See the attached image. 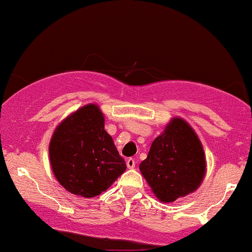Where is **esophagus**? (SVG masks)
Listing matches in <instances>:
<instances>
[{"mask_svg": "<svg viewBox=\"0 0 252 252\" xmlns=\"http://www.w3.org/2000/svg\"><path fill=\"white\" fill-rule=\"evenodd\" d=\"M135 164H136L135 158H128V160H126V167H128L129 169L135 168Z\"/></svg>", "mask_w": 252, "mask_h": 252, "instance_id": "34e87169", "label": "esophagus"}]
</instances>
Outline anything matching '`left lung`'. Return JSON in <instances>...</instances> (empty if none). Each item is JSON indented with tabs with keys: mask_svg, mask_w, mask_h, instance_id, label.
<instances>
[{
	"mask_svg": "<svg viewBox=\"0 0 252 252\" xmlns=\"http://www.w3.org/2000/svg\"><path fill=\"white\" fill-rule=\"evenodd\" d=\"M140 170L162 202L195 192L206 174V156L194 129L184 118L173 117L153 141Z\"/></svg>",
	"mask_w": 252,
	"mask_h": 252,
	"instance_id": "8db88e82",
	"label": "left lung"
}]
</instances>
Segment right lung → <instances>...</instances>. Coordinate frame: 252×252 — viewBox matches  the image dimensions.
<instances>
[{
  "label": "right lung",
  "mask_w": 252,
  "mask_h": 252,
  "mask_svg": "<svg viewBox=\"0 0 252 252\" xmlns=\"http://www.w3.org/2000/svg\"><path fill=\"white\" fill-rule=\"evenodd\" d=\"M104 122L99 106L90 103L54 129L48 147L51 168L58 182L72 194L99 195L126 169Z\"/></svg>",
  "instance_id": "obj_1"
}]
</instances>
